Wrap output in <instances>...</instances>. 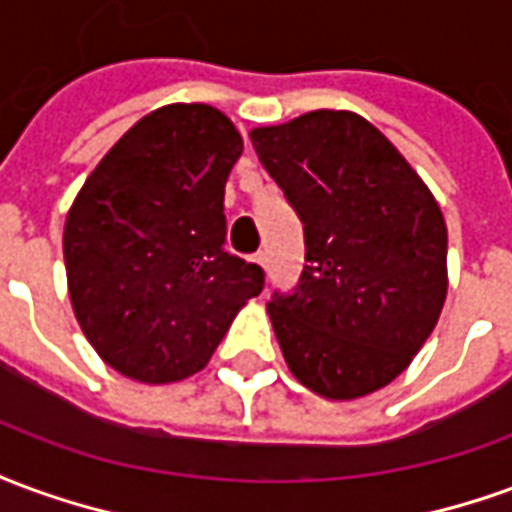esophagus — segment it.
I'll return each mask as SVG.
<instances>
[{
	"label": "esophagus",
	"mask_w": 512,
	"mask_h": 512,
	"mask_svg": "<svg viewBox=\"0 0 512 512\" xmlns=\"http://www.w3.org/2000/svg\"><path fill=\"white\" fill-rule=\"evenodd\" d=\"M255 263L260 268H266V255H263V252H260V255H255Z\"/></svg>",
	"instance_id": "obj_1"
}]
</instances>
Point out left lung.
<instances>
[{
	"label": "left lung",
	"mask_w": 512,
	"mask_h": 512,
	"mask_svg": "<svg viewBox=\"0 0 512 512\" xmlns=\"http://www.w3.org/2000/svg\"><path fill=\"white\" fill-rule=\"evenodd\" d=\"M249 139L304 222L293 296L268 301L290 373L326 400L392 384L447 299V224L433 191L370 120L315 109Z\"/></svg>",
	"instance_id": "left-lung-1"
}]
</instances>
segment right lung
<instances>
[{
    "label": "right lung",
    "instance_id": "obj_1",
    "mask_svg": "<svg viewBox=\"0 0 512 512\" xmlns=\"http://www.w3.org/2000/svg\"><path fill=\"white\" fill-rule=\"evenodd\" d=\"M244 150L208 104L136 120L87 175L62 255L76 321L95 354L139 384L200 373L263 290V268L224 252V183Z\"/></svg>",
    "mask_w": 512,
    "mask_h": 512
}]
</instances>
